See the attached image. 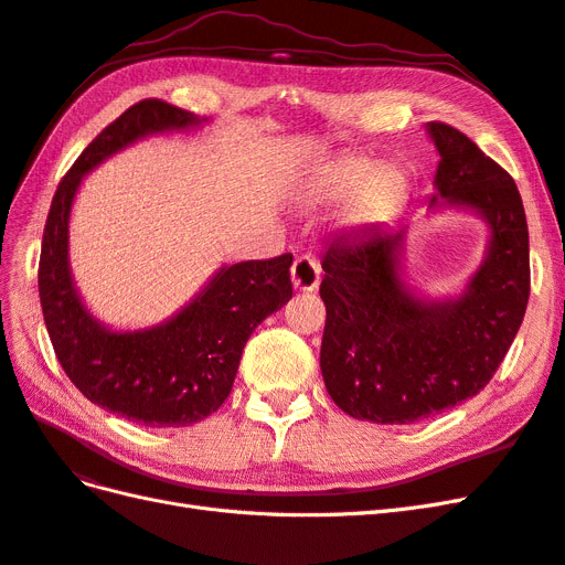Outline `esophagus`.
I'll return each mask as SVG.
<instances>
[{
  "mask_svg": "<svg viewBox=\"0 0 565 565\" xmlns=\"http://www.w3.org/2000/svg\"><path fill=\"white\" fill-rule=\"evenodd\" d=\"M292 285L299 292H313L320 285V266L309 254H301L292 264Z\"/></svg>",
  "mask_w": 565,
  "mask_h": 565,
  "instance_id": "34e87169",
  "label": "esophagus"
}]
</instances>
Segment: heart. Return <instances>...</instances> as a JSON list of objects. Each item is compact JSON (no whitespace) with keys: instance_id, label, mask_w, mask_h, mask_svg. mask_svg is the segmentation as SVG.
Wrapping results in <instances>:
<instances>
[{"instance_id":"heart-1","label":"heart","mask_w":565,"mask_h":565,"mask_svg":"<svg viewBox=\"0 0 565 565\" xmlns=\"http://www.w3.org/2000/svg\"><path fill=\"white\" fill-rule=\"evenodd\" d=\"M405 195V174L398 164H374L363 156H344L320 164L306 177L297 200L309 210L334 207L347 202V226H372L398 207Z\"/></svg>"}]
</instances>
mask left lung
<instances>
[{
	"label": "left lung",
	"mask_w": 565,
	"mask_h": 565,
	"mask_svg": "<svg viewBox=\"0 0 565 565\" xmlns=\"http://www.w3.org/2000/svg\"><path fill=\"white\" fill-rule=\"evenodd\" d=\"M438 150L429 212L481 216L488 247L465 289L429 297L407 282V226H372L322 256L320 370L347 415L413 424L473 398L500 367L530 295L527 224L521 193L469 136L429 122Z\"/></svg>",
	"instance_id": "obj_1"
}]
</instances>
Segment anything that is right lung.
Wrapping results in <instances>:
<instances>
[{
  "label": "right lung",
  "instance_id": "right-lung-1",
  "mask_svg": "<svg viewBox=\"0 0 565 565\" xmlns=\"http://www.w3.org/2000/svg\"><path fill=\"white\" fill-rule=\"evenodd\" d=\"M204 122L158 98L131 106L63 177L44 226L40 301L58 363L92 403L141 426H191L216 413L228 398L256 324L292 299V254L221 266L172 318L141 330H113L77 292L71 212L82 179L136 141L185 134Z\"/></svg>",
  "mask_w": 565,
  "mask_h": 565
}]
</instances>
